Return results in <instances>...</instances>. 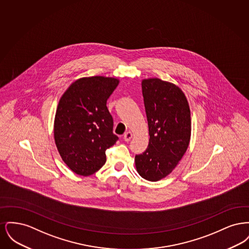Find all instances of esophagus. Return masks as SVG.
<instances>
[{
  "label": "esophagus",
  "instance_id": "obj_1",
  "mask_svg": "<svg viewBox=\"0 0 249 249\" xmlns=\"http://www.w3.org/2000/svg\"><path fill=\"white\" fill-rule=\"evenodd\" d=\"M132 138V133L130 131H127L124 136H123V139L125 142H130V139Z\"/></svg>",
  "mask_w": 249,
  "mask_h": 249
}]
</instances>
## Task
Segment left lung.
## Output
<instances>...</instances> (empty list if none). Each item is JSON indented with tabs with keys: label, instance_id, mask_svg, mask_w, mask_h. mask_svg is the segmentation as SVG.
<instances>
[{
	"label": "left lung",
	"instance_id": "1",
	"mask_svg": "<svg viewBox=\"0 0 249 249\" xmlns=\"http://www.w3.org/2000/svg\"><path fill=\"white\" fill-rule=\"evenodd\" d=\"M142 91L150 138L134 161L142 178L156 182L173 172L189 147L190 106L179 87L160 78L143 79Z\"/></svg>",
	"mask_w": 249,
	"mask_h": 249
}]
</instances>
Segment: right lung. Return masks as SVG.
Wrapping results in <instances>:
<instances>
[{
    "label": "right lung",
    "instance_id": "right-lung-1",
    "mask_svg": "<svg viewBox=\"0 0 249 249\" xmlns=\"http://www.w3.org/2000/svg\"><path fill=\"white\" fill-rule=\"evenodd\" d=\"M119 79L102 75L82 77L70 85L59 99L54 119V139L59 155L73 173L90 176L106 163L107 148L119 137L107 99Z\"/></svg>",
    "mask_w": 249,
    "mask_h": 249
}]
</instances>
